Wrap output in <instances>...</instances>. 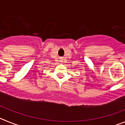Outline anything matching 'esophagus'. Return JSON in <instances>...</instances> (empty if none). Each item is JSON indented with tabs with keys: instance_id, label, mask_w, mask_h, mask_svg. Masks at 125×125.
Segmentation results:
<instances>
[{
	"instance_id": "1",
	"label": "esophagus",
	"mask_w": 125,
	"mask_h": 125,
	"mask_svg": "<svg viewBox=\"0 0 125 125\" xmlns=\"http://www.w3.org/2000/svg\"><path fill=\"white\" fill-rule=\"evenodd\" d=\"M61 62H62V61H61Z\"/></svg>"
}]
</instances>
